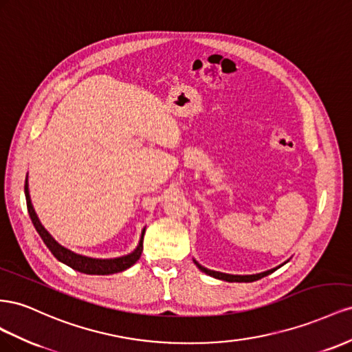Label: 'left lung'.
I'll list each match as a JSON object with an SVG mask.
<instances>
[{
    "label": "left lung",
    "mask_w": 352,
    "mask_h": 352,
    "mask_svg": "<svg viewBox=\"0 0 352 352\" xmlns=\"http://www.w3.org/2000/svg\"><path fill=\"white\" fill-rule=\"evenodd\" d=\"M193 263L196 264V267H197L200 271H202V273H205V274H208V276H210V277H214V278L224 280V282H230V283H234V282H237V283H250V282H255V280H259V278H263V277H265V276L271 274V273H273V271H276L277 268H280L282 265H285L286 263H289V259L286 261V263H283L282 265H278V267H276V268L267 270V271H264V273L249 274V276H239V274L219 273V271H214V270H209V268H205L204 265H200L196 259H193Z\"/></svg>",
    "instance_id": "1"
}]
</instances>
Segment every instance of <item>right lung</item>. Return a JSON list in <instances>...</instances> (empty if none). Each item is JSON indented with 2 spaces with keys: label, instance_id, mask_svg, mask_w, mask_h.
Wrapping results in <instances>:
<instances>
[{
  "label": "right lung",
  "instance_id": "right-lung-1",
  "mask_svg": "<svg viewBox=\"0 0 352 352\" xmlns=\"http://www.w3.org/2000/svg\"><path fill=\"white\" fill-rule=\"evenodd\" d=\"M25 196H26V205H28V212L29 217L32 219V224L35 227V230L38 232V234L41 236L43 242L45 243V246L52 250V254L60 261V263L66 264L67 267L74 268L79 273L84 274H96V276H107V274H115V273H120L126 268H129L131 265H134L137 261L142 256L143 252V239H144V233H146V227L142 230V236H140V242L137 245V248L133 250L131 254L128 255H122V256H116V258H91V256H85V255H79L74 250H70L65 246L60 245L57 240L50 234L47 230L44 228V226L39 221L34 205L31 202V196H29V184H28V175L25 179Z\"/></svg>",
  "mask_w": 352,
  "mask_h": 352
}]
</instances>
